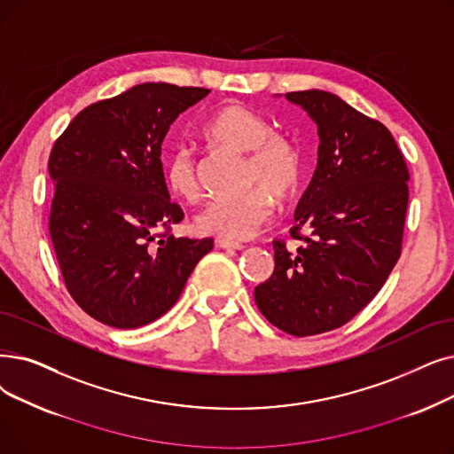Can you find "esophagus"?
Segmentation results:
<instances>
[{
  "label": "esophagus",
  "mask_w": 454,
  "mask_h": 454,
  "mask_svg": "<svg viewBox=\"0 0 454 454\" xmlns=\"http://www.w3.org/2000/svg\"><path fill=\"white\" fill-rule=\"evenodd\" d=\"M216 247L226 248V250H243L245 248V245H241L238 241H228V239H216Z\"/></svg>",
  "instance_id": "esophagus-1"
}]
</instances>
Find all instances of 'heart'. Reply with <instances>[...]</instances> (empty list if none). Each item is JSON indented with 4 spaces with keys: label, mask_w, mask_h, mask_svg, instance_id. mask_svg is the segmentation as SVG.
<instances>
[{
    "label": "heart",
    "mask_w": 454,
    "mask_h": 454,
    "mask_svg": "<svg viewBox=\"0 0 454 454\" xmlns=\"http://www.w3.org/2000/svg\"><path fill=\"white\" fill-rule=\"evenodd\" d=\"M204 135L216 146L250 153L247 182L260 187L233 199L209 200L194 216V228L202 235L247 241L270 221V194L287 199L297 191L302 176L301 148L289 137L272 131L262 114L243 106L216 111L206 122ZM163 176L168 189L180 199L194 202L200 196L194 160L185 146H176L165 155Z\"/></svg>",
    "instance_id": "b5f03b06"
}]
</instances>
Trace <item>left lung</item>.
Returning a JSON list of instances; mask_svg holds the SVG:
<instances>
[{"label": "left lung", "instance_id": "obj_1", "mask_svg": "<svg viewBox=\"0 0 454 454\" xmlns=\"http://www.w3.org/2000/svg\"><path fill=\"white\" fill-rule=\"evenodd\" d=\"M286 100L317 124V168L291 230L304 243H272L274 272L254 299L270 325L304 338L350 321L387 280L401 255L410 174L389 129L340 96L311 89Z\"/></svg>", "mask_w": 454, "mask_h": 454}]
</instances>
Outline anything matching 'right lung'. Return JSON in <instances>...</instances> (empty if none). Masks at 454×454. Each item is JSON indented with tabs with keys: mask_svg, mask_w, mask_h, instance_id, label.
<instances>
[{
	"mask_svg": "<svg viewBox=\"0 0 454 454\" xmlns=\"http://www.w3.org/2000/svg\"><path fill=\"white\" fill-rule=\"evenodd\" d=\"M211 90L141 83L85 107L55 141L50 235L72 299L114 328L165 315L213 239L174 238L161 145L170 124Z\"/></svg>",
	"mask_w": 454,
	"mask_h": 454,
	"instance_id": "obj_1",
	"label": "right lung"
}]
</instances>
